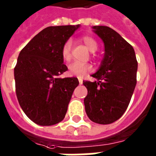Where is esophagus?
I'll list each match as a JSON object with an SVG mask.
<instances>
[{
	"instance_id": "obj_1",
	"label": "esophagus",
	"mask_w": 156,
	"mask_h": 156,
	"mask_svg": "<svg viewBox=\"0 0 156 156\" xmlns=\"http://www.w3.org/2000/svg\"><path fill=\"white\" fill-rule=\"evenodd\" d=\"M78 82H79V84H80V85L83 84V79L81 78H78Z\"/></svg>"
}]
</instances>
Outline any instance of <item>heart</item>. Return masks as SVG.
Listing matches in <instances>:
<instances>
[{"instance_id":"obj_1","label":"heart","mask_w":156,"mask_h":156,"mask_svg":"<svg viewBox=\"0 0 156 156\" xmlns=\"http://www.w3.org/2000/svg\"><path fill=\"white\" fill-rule=\"evenodd\" d=\"M82 40L90 52H95L97 50L98 44L94 38L86 35V36H83L82 38ZM71 45H72V43H71L70 40L66 41L65 44L63 45L62 49H61V56H62V58L64 60H69L70 57ZM90 69H91V67L87 64L74 61L69 66V74L72 76L82 77L87 72L90 71Z\"/></svg>"}]
</instances>
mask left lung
I'll use <instances>...</instances> for the list:
<instances>
[{"label":"left lung","instance_id":"obj_1","mask_svg":"<svg viewBox=\"0 0 156 156\" xmlns=\"http://www.w3.org/2000/svg\"><path fill=\"white\" fill-rule=\"evenodd\" d=\"M92 29L104 42V56L91 75L96 81L83 82L87 89L84 105L90 121L108 125L121 118L128 108L137 83L138 62L133 47L116 31L105 26Z\"/></svg>","mask_w":156,"mask_h":156}]
</instances>
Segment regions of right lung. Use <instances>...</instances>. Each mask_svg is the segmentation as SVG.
Wrapping results in <instances>:
<instances>
[{"instance_id":"right-lung-1","label":"right lung","mask_w":156,"mask_h":156,"mask_svg":"<svg viewBox=\"0 0 156 156\" xmlns=\"http://www.w3.org/2000/svg\"><path fill=\"white\" fill-rule=\"evenodd\" d=\"M80 25L48 27L19 53L14 68L16 95L29 119L39 126L61 122L66 116L77 78H57L68 70L61 49Z\"/></svg>"}]
</instances>
